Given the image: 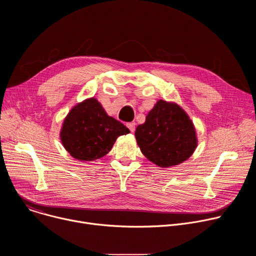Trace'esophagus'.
Listing matches in <instances>:
<instances>
[{
  "instance_id": "esophagus-1",
  "label": "esophagus",
  "mask_w": 256,
  "mask_h": 256,
  "mask_svg": "<svg viewBox=\"0 0 256 256\" xmlns=\"http://www.w3.org/2000/svg\"><path fill=\"white\" fill-rule=\"evenodd\" d=\"M126 126L128 128V130H130L132 132H134V130H136V124H134V122H128V124H126Z\"/></svg>"
}]
</instances>
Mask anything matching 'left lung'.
<instances>
[{
  "label": "left lung",
  "instance_id": "8db88e82",
  "mask_svg": "<svg viewBox=\"0 0 256 256\" xmlns=\"http://www.w3.org/2000/svg\"><path fill=\"white\" fill-rule=\"evenodd\" d=\"M134 136L144 157L162 168L186 161L198 146L190 116L178 104L165 100H158Z\"/></svg>",
  "mask_w": 256,
  "mask_h": 256
}]
</instances>
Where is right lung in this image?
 I'll list each match as a JSON object with an SVG mask.
<instances>
[{"label":"right lung","instance_id":"1","mask_svg":"<svg viewBox=\"0 0 256 256\" xmlns=\"http://www.w3.org/2000/svg\"><path fill=\"white\" fill-rule=\"evenodd\" d=\"M130 134L120 122L109 116L97 99H86L66 116L60 140L64 149L80 161H94L112 150L120 136Z\"/></svg>","mask_w":256,"mask_h":256}]
</instances>
